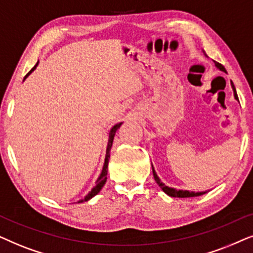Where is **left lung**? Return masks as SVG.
<instances>
[{
	"label": "left lung",
	"instance_id": "left-lung-1",
	"mask_svg": "<svg viewBox=\"0 0 253 253\" xmlns=\"http://www.w3.org/2000/svg\"><path fill=\"white\" fill-rule=\"evenodd\" d=\"M203 52H204V50H203ZM204 54L207 56L206 53L204 52ZM213 62H214V65H215V67H216L217 69H220L221 72L227 73V70H225V68L221 65V63L214 61V60H213ZM230 83H231L232 91H234L235 99L238 100V97H237V93H236V89H235V85H234V83H232V81H230ZM151 168H153V173H154L155 181H156L158 186L162 188V191H163L164 193H167L168 195H169V197H173V198H191V197H199V195H203V194L206 193V191H205V192H190V191H186V190H176V188H173V187L167 186L166 184L162 183L161 179H160V177L157 176V173H156V171H155V169H154L153 164H151Z\"/></svg>",
	"mask_w": 253,
	"mask_h": 253
}]
</instances>
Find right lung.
<instances>
[{"label":"right lung","mask_w":253,"mask_h":253,"mask_svg":"<svg viewBox=\"0 0 253 253\" xmlns=\"http://www.w3.org/2000/svg\"><path fill=\"white\" fill-rule=\"evenodd\" d=\"M38 63H39V61L36 63V66L33 67V68L30 70V72L28 73V75H26L25 77H24V80L26 79V77H28L30 74H31L33 70H35L36 68H37V66H38ZM121 125H123V121H121V123H118V124H116L114 125V126H112L110 128V130H109V140H107V147H106V155H105V161H104V166H103V169H102V172H100V174H99V177L97 178V180H96V185L95 186L92 187V190L89 192V193H87L85 197H84V199H82V200H80V201H77V203H84V201H87V200H90V199H92L93 197H95V195H97L100 192V190H102L103 188V186L104 185H105V183H106V179H107V166H109V158H110V150H111V148H112V143H113V139H114V135H116V132L118 129L120 128V126Z\"/></svg>","instance_id":"1"}]
</instances>
